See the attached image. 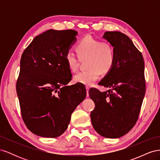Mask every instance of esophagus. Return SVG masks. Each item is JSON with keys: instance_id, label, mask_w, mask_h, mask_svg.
I'll return each instance as SVG.
<instances>
[{"instance_id": "esophagus-1", "label": "esophagus", "mask_w": 160, "mask_h": 160, "mask_svg": "<svg viewBox=\"0 0 160 160\" xmlns=\"http://www.w3.org/2000/svg\"><path fill=\"white\" fill-rule=\"evenodd\" d=\"M86 90H87V95L88 96H89V88L88 86H86Z\"/></svg>"}]
</instances>
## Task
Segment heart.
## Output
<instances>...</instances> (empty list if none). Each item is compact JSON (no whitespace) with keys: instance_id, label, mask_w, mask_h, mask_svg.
<instances>
[{"instance_id":"obj_1","label":"heart","mask_w":160,"mask_h":160,"mask_svg":"<svg viewBox=\"0 0 160 160\" xmlns=\"http://www.w3.org/2000/svg\"><path fill=\"white\" fill-rule=\"evenodd\" d=\"M77 55L71 50L67 51L65 61L69 68L75 71L77 69L81 59L88 57L87 66L88 69L77 72L74 81L85 85H91L99 78L101 72L106 75L113 69L115 64V52L113 47L108 43L86 36L77 45Z\"/></svg>"}]
</instances>
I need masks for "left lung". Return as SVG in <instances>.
Wrapping results in <instances>:
<instances>
[{"label": "left lung", "instance_id": "8db88e82", "mask_svg": "<svg viewBox=\"0 0 160 160\" xmlns=\"http://www.w3.org/2000/svg\"><path fill=\"white\" fill-rule=\"evenodd\" d=\"M103 37L114 47L115 64L99 83L109 89L89 91L95 105L90 116L99 134L118 138L128 133L138 119L146 93L144 61L142 52L125 34L107 31Z\"/></svg>", "mask_w": 160, "mask_h": 160}]
</instances>
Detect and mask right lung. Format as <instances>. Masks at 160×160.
<instances>
[{
	"label": "right lung",
	"mask_w": 160,
	"mask_h": 160,
	"mask_svg": "<svg viewBox=\"0 0 160 160\" xmlns=\"http://www.w3.org/2000/svg\"><path fill=\"white\" fill-rule=\"evenodd\" d=\"M77 31L50 29L37 36L22 52L16 89L21 116L32 133L43 138L63 133L72 113L87 95L72 79L65 54Z\"/></svg>",
	"instance_id": "add662e5"
}]
</instances>
